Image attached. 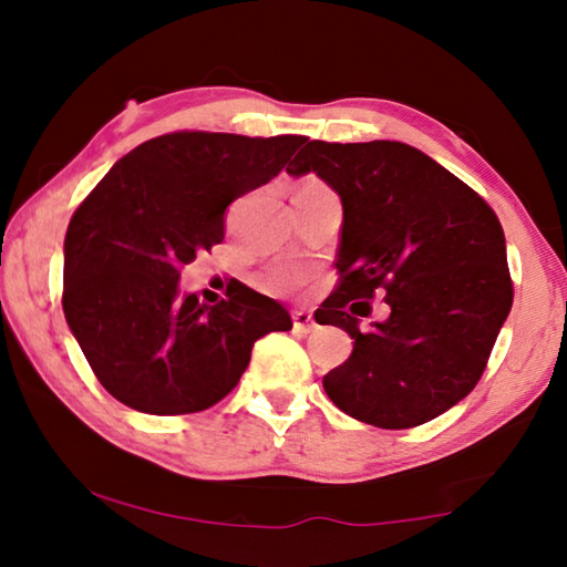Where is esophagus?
<instances>
[{
  "instance_id": "esophagus-1",
  "label": "esophagus",
  "mask_w": 567,
  "mask_h": 567,
  "mask_svg": "<svg viewBox=\"0 0 567 567\" xmlns=\"http://www.w3.org/2000/svg\"><path fill=\"white\" fill-rule=\"evenodd\" d=\"M292 328H295V332H312L315 328H318V324H315V318L310 312H305V310H297V312H292Z\"/></svg>"
}]
</instances>
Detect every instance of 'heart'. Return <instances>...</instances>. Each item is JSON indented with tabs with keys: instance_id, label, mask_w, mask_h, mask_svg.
I'll list each match as a JSON object with an SVG mask.
<instances>
[{
	"instance_id": "1",
	"label": "heart",
	"mask_w": 567,
	"mask_h": 567,
	"mask_svg": "<svg viewBox=\"0 0 567 567\" xmlns=\"http://www.w3.org/2000/svg\"><path fill=\"white\" fill-rule=\"evenodd\" d=\"M318 192H330V187L324 185V182L318 179V177H305L300 185H297L295 197H300V195H318ZM270 282L275 287H280V290H292V287H297V285L302 282V275L297 272L295 267H277V270L270 277Z\"/></svg>"
}]
</instances>
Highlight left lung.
<instances>
[{
	"mask_svg": "<svg viewBox=\"0 0 567 567\" xmlns=\"http://www.w3.org/2000/svg\"><path fill=\"white\" fill-rule=\"evenodd\" d=\"M287 172H315L344 209L340 277L315 320L350 332L354 348L324 375V392L350 417L385 430L443 415L483 378L513 307L493 207L402 142L310 140ZM375 296L389 318L360 329Z\"/></svg>",
	"mask_w": 567,
	"mask_h": 567,
	"instance_id": "8db88e82",
	"label": "left lung"
}]
</instances>
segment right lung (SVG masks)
I'll return each mask as SVG.
<instances>
[{"label": "right lung", "mask_w": 567, "mask_h": 567, "mask_svg": "<svg viewBox=\"0 0 567 567\" xmlns=\"http://www.w3.org/2000/svg\"><path fill=\"white\" fill-rule=\"evenodd\" d=\"M302 134L182 130L142 142L74 209L64 237L62 307L94 378L150 415L213 408L267 332L290 330L280 302L243 282L203 305L177 280L225 239V209L270 182Z\"/></svg>", "instance_id": "obj_1"}]
</instances>
